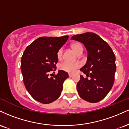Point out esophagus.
<instances>
[{
	"instance_id": "obj_1",
	"label": "esophagus",
	"mask_w": 129,
	"mask_h": 129,
	"mask_svg": "<svg viewBox=\"0 0 129 129\" xmlns=\"http://www.w3.org/2000/svg\"><path fill=\"white\" fill-rule=\"evenodd\" d=\"M69 77H72L73 76V74H72V73H69Z\"/></svg>"
}]
</instances>
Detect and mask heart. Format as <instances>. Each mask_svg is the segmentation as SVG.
<instances>
[{
    "label": "heart",
    "mask_w": 129,
    "mask_h": 129,
    "mask_svg": "<svg viewBox=\"0 0 129 129\" xmlns=\"http://www.w3.org/2000/svg\"><path fill=\"white\" fill-rule=\"evenodd\" d=\"M72 48L75 51L78 53V51L81 49H82V47L79 43H75L72 45ZM63 54L62 48H60L57 52V57L59 59L62 58ZM80 67V64L78 62H73L63 61V62L60 63L59 68L60 70L68 72V73H73L77 69Z\"/></svg>",
    "instance_id": "heart-1"
}]
</instances>
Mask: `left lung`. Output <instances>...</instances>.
I'll return each instance as SVG.
<instances>
[{
  "label": "left lung",
  "instance_id": "1",
  "mask_svg": "<svg viewBox=\"0 0 129 129\" xmlns=\"http://www.w3.org/2000/svg\"><path fill=\"white\" fill-rule=\"evenodd\" d=\"M72 39L82 43L88 51L87 62L80 69L87 77L80 76L78 94L87 102L98 103L107 96L113 85L116 68L115 54L109 44L93 33L75 35Z\"/></svg>",
  "mask_w": 129,
  "mask_h": 129
}]
</instances>
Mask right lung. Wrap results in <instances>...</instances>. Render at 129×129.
<instances>
[{
  "label": "right lung",
  "instance_id": "add662e5",
  "mask_svg": "<svg viewBox=\"0 0 129 129\" xmlns=\"http://www.w3.org/2000/svg\"><path fill=\"white\" fill-rule=\"evenodd\" d=\"M68 39L69 36L41 37L23 52L20 66L23 83L33 98L39 103H51L61 94L68 73L59 70L53 77L49 76V73L56 70L57 52Z\"/></svg>",
  "mask_w": 129,
  "mask_h": 129
}]
</instances>
